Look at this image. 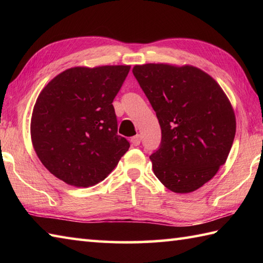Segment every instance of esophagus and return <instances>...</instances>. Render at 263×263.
Masks as SVG:
<instances>
[{
    "mask_svg": "<svg viewBox=\"0 0 263 263\" xmlns=\"http://www.w3.org/2000/svg\"><path fill=\"white\" fill-rule=\"evenodd\" d=\"M131 142H132L133 146H139V144L141 143V136L140 135L135 136L131 139Z\"/></svg>",
    "mask_w": 263,
    "mask_h": 263,
    "instance_id": "1",
    "label": "esophagus"
}]
</instances>
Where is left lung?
<instances>
[{
  "label": "left lung",
  "mask_w": 263,
  "mask_h": 263,
  "mask_svg": "<svg viewBox=\"0 0 263 263\" xmlns=\"http://www.w3.org/2000/svg\"><path fill=\"white\" fill-rule=\"evenodd\" d=\"M156 111L161 143L150 156L155 175L190 193L226 163L235 138L233 106L217 81L192 65L148 63L132 70Z\"/></svg>",
  "instance_id": "obj_1"
}]
</instances>
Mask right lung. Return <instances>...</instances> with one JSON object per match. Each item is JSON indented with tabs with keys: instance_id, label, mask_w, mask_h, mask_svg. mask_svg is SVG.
I'll list each match as a JSON object with an SVG mask.
<instances>
[{
	"instance_id": "right-lung-1",
	"label": "right lung",
	"mask_w": 263,
	"mask_h": 263,
	"mask_svg": "<svg viewBox=\"0 0 263 263\" xmlns=\"http://www.w3.org/2000/svg\"><path fill=\"white\" fill-rule=\"evenodd\" d=\"M130 65L76 66L44 87L33 106L30 135L39 160L77 187L102 182L130 143L117 135L113 100Z\"/></svg>"
}]
</instances>
